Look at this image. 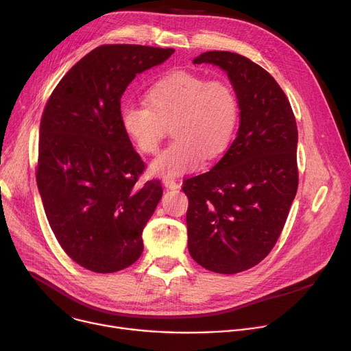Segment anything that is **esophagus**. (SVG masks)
<instances>
[{
    "mask_svg": "<svg viewBox=\"0 0 351 351\" xmlns=\"http://www.w3.org/2000/svg\"><path fill=\"white\" fill-rule=\"evenodd\" d=\"M163 184H165V186L167 189H178L180 188V184L176 180H173V178H165Z\"/></svg>",
    "mask_w": 351,
    "mask_h": 351,
    "instance_id": "1",
    "label": "esophagus"
}]
</instances>
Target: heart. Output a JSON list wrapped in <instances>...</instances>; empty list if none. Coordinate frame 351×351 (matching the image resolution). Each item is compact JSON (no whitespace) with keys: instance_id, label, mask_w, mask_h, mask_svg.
<instances>
[{"instance_id":"b5f03b06","label":"heart","mask_w":351,"mask_h":351,"mask_svg":"<svg viewBox=\"0 0 351 351\" xmlns=\"http://www.w3.org/2000/svg\"><path fill=\"white\" fill-rule=\"evenodd\" d=\"M145 101L124 107L121 124L143 154L158 152L171 127L176 139L150 165L160 177H177L220 158L240 121V100L232 85L189 71L162 76L147 89Z\"/></svg>"}]
</instances>
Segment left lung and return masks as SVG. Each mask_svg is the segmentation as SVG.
<instances>
[{
  "instance_id": "1",
  "label": "left lung",
  "mask_w": 351,
  "mask_h": 351,
  "mask_svg": "<svg viewBox=\"0 0 351 351\" xmlns=\"http://www.w3.org/2000/svg\"><path fill=\"white\" fill-rule=\"evenodd\" d=\"M193 64L224 69L240 100V128L208 173L184 180L189 199L188 250L216 274L244 271L274 250L298 186L297 123L267 71L230 51H208Z\"/></svg>"
}]
</instances>
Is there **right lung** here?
Masks as SVG:
<instances>
[{
	"instance_id": "add662e5",
	"label": "right lung",
	"mask_w": 351,
	"mask_h": 351,
	"mask_svg": "<svg viewBox=\"0 0 351 351\" xmlns=\"http://www.w3.org/2000/svg\"><path fill=\"white\" fill-rule=\"evenodd\" d=\"M173 49L103 45L77 61L50 95L40 121L36 181L65 254L96 274L132 265L162 198L121 124V96Z\"/></svg>"
}]
</instances>
